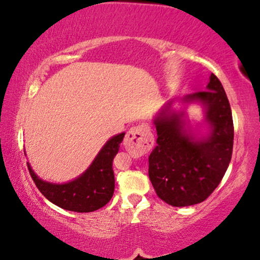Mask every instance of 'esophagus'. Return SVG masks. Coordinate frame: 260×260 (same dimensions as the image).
<instances>
[{
    "mask_svg": "<svg viewBox=\"0 0 260 260\" xmlns=\"http://www.w3.org/2000/svg\"><path fill=\"white\" fill-rule=\"evenodd\" d=\"M124 148L134 156L145 155L153 148L154 138L150 127L148 124L142 123L134 126L128 131L124 137Z\"/></svg>",
    "mask_w": 260,
    "mask_h": 260,
    "instance_id": "1",
    "label": "esophagus"
}]
</instances>
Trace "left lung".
Masks as SVG:
<instances>
[{
    "label": "left lung",
    "mask_w": 260,
    "mask_h": 260,
    "mask_svg": "<svg viewBox=\"0 0 260 260\" xmlns=\"http://www.w3.org/2000/svg\"><path fill=\"white\" fill-rule=\"evenodd\" d=\"M184 103L201 101L210 124L208 138L196 140L183 129V113L170 111L172 101L155 118L156 147L149 156V178L157 197L172 207L204 202L221 182L234 148V121L221 82L211 73L207 90Z\"/></svg>",
    "instance_id": "1"
}]
</instances>
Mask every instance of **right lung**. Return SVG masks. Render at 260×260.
<instances>
[{
    "mask_svg": "<svg viewBox=\"0 0 260 260\" xmlns=\"http://www.w3.org/2000/svg\"><path fill=\"white\" fill-rule=\"evenodd\" d=\"M123 137L124 133L112 137L92 161L90 168L68 183L55 184L40 180L28 164L29 174L43 196L57 207L77 213L95 211L106 205L113 196L115 175L112 161L118 153Z\"/></svg>",
    "mask_w": 260,
    "mask_h": 260,
    "instance_id": "1",
    "label": "right lung"
}]
</instances>
